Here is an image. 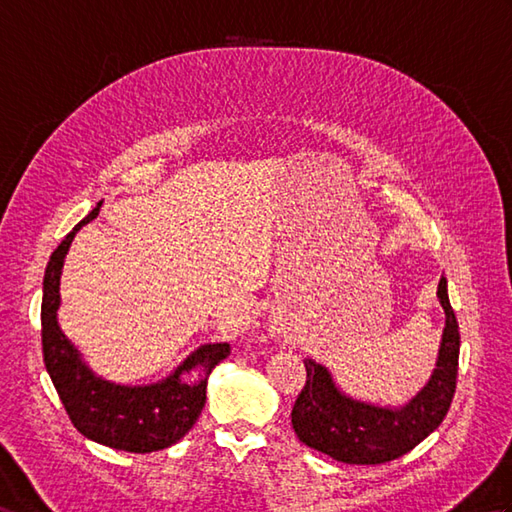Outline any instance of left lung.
<instances>
[{"mask_svg": "<svg viewBox=\"0 0 512 512\" xmlns=\"http://www.w3.org/2000/svg\"><path fill=\"white\" fill-rule=\"evenodd\" d=\"M437 296L445 311V329L437 368L426 387L398 409L376 406L346 396L324 365L305 359L307 383L292 409V426L300 441L339 463L381 465L411 452L439 428L456 391L461 335L445 277L439 281Z\"/></svg>", "mask_w": 512, "mask_h": 512, "instance_id": "left-lung-1", "label": "left lung"}]
</instances>
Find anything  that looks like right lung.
Here are the masks:
<instances>
[{
    "instance_id": "1",
    "label": "right lung",
    "mask_w": 512,
    "mask_h": 512,
    "mask_svg": "<svg viewBox=\"0 0 512 512\" xmlns=\"http://www.w3.org/2000/svg\"><path fill=\"white\" fill-rule=\"evenodd\" d=\"M101 203L60 242L49 257L43 279V359L58 396L73 426L84 437L114 450L147 454L177 443L199 419L205 406L207 376L229 357V344H205L196 348L164 381L127 387L103 381L82 361L67 335L58 326L60 274L69 246L90 220L99 216ZM196 367L204 370L199 382L188 384L185 376Z\"/></svg>"
}]
</instances>
